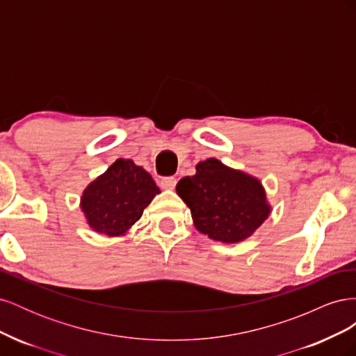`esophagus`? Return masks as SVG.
I'll return each mask as SVG.
<instances>
[{
	"label": "esophagus",
	"instance_id": "obj_1",
	"mask_svg": "<svg viewBox=\"0 0 356 356\" xmlns=\"http://www.w3.org/2000/svg\"><path fill=\"white\" fill-rule=\"evenodd\" d=\"M160 186H161V188L174 190L175 186H177V178H174V177H165V178H161Z\"/></svg>",
	"mask_w": 356,
	"mask_h": 356
}]
</instances>
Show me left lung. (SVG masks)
<instances>
[{"label": "left lung", "instance_id": "left-lung-1", "mask_svg": "<svg viewBox=\"0 0 356 356\" xmlns=\"http://www.w3.org/2000/svg\"><path fill=\"white\" fill-rule=\"evenodd\" d=\"M177 193L191 209L196 229L213 241L241 242L268 217L270 207L260 181L208 159L184 177Z\"/></svg>", "mask_w": 356, "mask_h": 356}]
</instances>
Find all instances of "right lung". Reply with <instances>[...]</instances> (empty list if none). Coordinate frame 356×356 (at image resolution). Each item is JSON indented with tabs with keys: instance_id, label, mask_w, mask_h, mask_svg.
I'll return each instance as SVG.
<instances>
[{
	"instance_id": "right-lung-1",
	"label": "right lung",
	"mask_w": 356,
	"mask_h": 356,
	"mask_svg": "<svg viewBox=\"0 0 356 356\" xmlns=\"http://www.w3.org/2000/svg\"><path fill=\"white\" fill-rule=\"evenodd\" d=\"M157 193L147 170L132 160L118 159L84 190L81 209L93 230L118 236L141 218Z\"/></svg>"
}]
</instances>
